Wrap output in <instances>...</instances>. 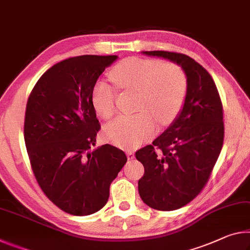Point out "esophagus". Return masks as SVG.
<instances>
[{
    "label": "esophagus",
    "mask_w": 250,
    "mask_h": 250,
    "mask_svg": "<svg viewBox=\"0 0 250 250\" xmlns=\"http://www.w3.org/2000/svg\"><path fill=\"white\" fill-rule=\"evenodd\" d=\"M125 153H126V157H128L129 160H132L134 158V153H133L132 150H126Z\"/></svg>",
    "instance_id": "obj_1"
}]
</instances>
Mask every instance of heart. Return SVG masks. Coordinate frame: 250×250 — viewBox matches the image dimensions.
I'll return each instance as SVG.
<instances>
[{"label": "heart", "mask_w": 250, "mask_h": 250, "mask_svg": "<svg viewBox=\"0 0 250 250\" xmlns=\"http://www.w3.org/2000/svg\"><path fill=\"white\" fill-rule=\"evenodd\" d=\"M119 88L138 91L133 116L119 117L105 126L104 137L120 148L134 149L151 138L160 125L175 120L184 106L188 83L179 66L152 59L130 58L121 61L110 72ZM117 90L108 81L100 80L91 92L93 108L109 120L116 113Z\"/></svg>", "instance_id": "1"}]
</instances>
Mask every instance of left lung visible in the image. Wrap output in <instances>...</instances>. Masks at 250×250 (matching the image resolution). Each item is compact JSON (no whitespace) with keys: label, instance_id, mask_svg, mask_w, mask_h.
Here are the masks:
<instances>
[{"label":"left lung","instance_id":"8db88e82","mask_svg":"<svg viewBox=\"0 0 250 250\" xmlns=\"http://www.w3.org/2000/svg\"><path fill=\"white\" fill-rule=\"evenodd\" d=\"M142 53L177 63L187 78V96L175 121L152 145L136 152L145 167L138 181L142 201L157 210H176L199 195L219 157L225 134L223 104L211 75L188 55Z\"/></svg>","mask_w":250,"mask_h":250}]
</instances>
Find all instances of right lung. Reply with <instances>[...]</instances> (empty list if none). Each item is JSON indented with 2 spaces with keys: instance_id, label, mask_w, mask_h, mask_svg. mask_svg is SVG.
I'll use <instances>...</instances> for the list:
<instances>
[{
  "instance_id": "add662e5",
  "label": "right lung",
  "mask_w": 250,
  "mask_h": 250,
  "mask_svg": "<svg viewBox=\"0 0 250 250\" xmlns=\"http://www.w3.org/2000/svg\"><path fill=\"white\" fill-rule=\"evenodd\" d=\"M117 55H80L54 64L26 104L24 140L45 196L61 210L88 216L104 208L110 185L126 162L122 150L96 146L101 129L91 92Z\"/></svg>"
}]
</instances>
